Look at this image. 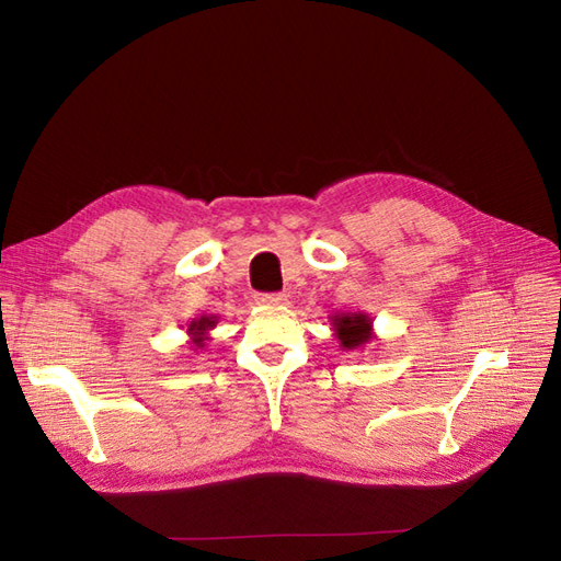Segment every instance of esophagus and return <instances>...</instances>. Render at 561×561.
Listing matches in <instances>:
<instances>
[{
	"instance_id": "esophagus-1",
	"label": "esophagus",
	"mask_w": 561,
	"mask_h": 561,
	"mask_svg": "<svg viewBox=\"0 0 561 561\" xmlns=\"http://www.w3.org/2000/svg\"><path fill=\"white\" fill-rule=\"evenodd\" d=\"M287 297L280 295V293H266V295H257V304H262V307H280V304H285Z\"/></svg>"
}]
</instances>
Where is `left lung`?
I'll use <instances>...</instances> for the list:
<instances>
[{
    "mask_svg": "<svg viewBox=\"0 0 561 561\" xmlns=\"http://www.w3.org/2000/svg\"><path fill=\"white\" fill-rule=\"evenodd\" d=\"M332 332L339 339V348L342 351H355L363 348L375 339V330H371V318L363 311L355 313H334L332 318Z\"/></svg>",
    "mask_w": 561,
    "mask_h": 561,
    "instance_id": "left-lung-1",
    "label": "left lung"
}]
</instances>
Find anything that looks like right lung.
<instances>
[{
    "label": "right lung",
    "mask_w": 561,
    "mask_h": 561,
    "mask_svg": "<svg viewBox=\"0 0 561 561\" xmlns=\"http://www.w3.org/2000/svg\"><path fill=\"white\" fill-rule=\"evenodd\" d=\"M215 325H217V316H201V318L190 320V325H186V334H190V344H194V351L206 346V342L210 339L208 334Z\"/></svg>",
    "instance_id": "right-lung-1"
}]
</instances>
